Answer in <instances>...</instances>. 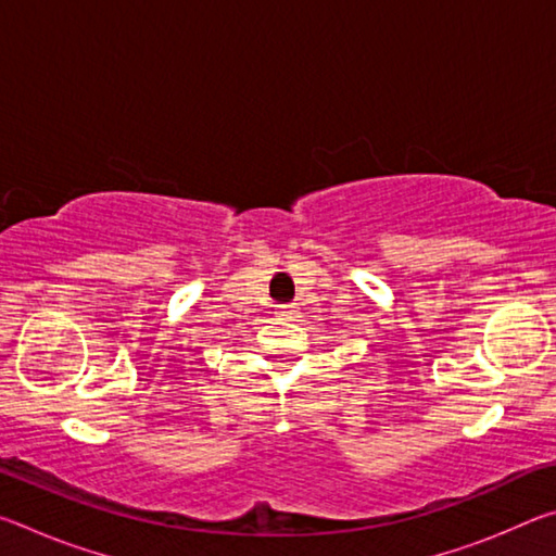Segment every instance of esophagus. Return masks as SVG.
I'll use <instances>...</instances> for the list:
<instances>
[{
    "label": "esophagus",
    "instance_id": "34e87169",
    "mask_svg": "<svg viewBox=\"0 0 556 556\" xmlns=\"http://www.w3.org/2000/svg\"><path fill=\"white\" fill-rule=\"evenodd\" d=\"M291 308H294V306H285V314H281V316H289L291 318Z\"/></svg>",
    "mask_w": 556,
    "mask_h": 556
}]
</instances>
